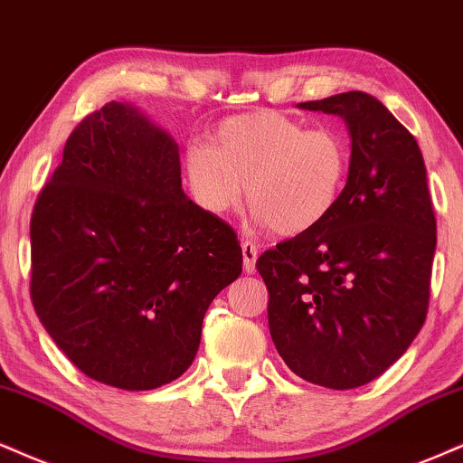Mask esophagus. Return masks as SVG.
<instances>
[{
    "mask_svg": "<svg viewBox=\"0 0 463 463\" xmlns=\"http://www.w3.org/2000/svg\"><path fill=\"white\" fill-rule=\"evenodd\" d=\"M258 247H255L250 241H242V260H244V270L249 272V275H253L255 272V261H258Z\"/></svg>",
    "mask_w": 463,
    "mask_h": 463,
    "instance_id": "obj_1",
    "label": "esophagus"
}]
</instances>
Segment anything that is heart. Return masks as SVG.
I'll use <instances>...</instances> for the list:
<instances>
[{"instance_id":"heart-1","label":"heart","mask_w":463,"mask_h":463,"mask_svg":"<svg viewBox=\"0 0 463 463\" xmlns=\"http://www.w3.org/2000/svg\"><path fill=\"white\" fill-rule=\"evenodd\" d=\"M182 163L203 210L221 214L236 208L247 184L253 219L281 236H296L333 214L344 195L350 150L335 130L258 111L222 122L213 146H186Z\"/></svg>"}]
</instances>
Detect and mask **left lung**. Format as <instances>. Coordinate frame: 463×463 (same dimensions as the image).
Masks as SVG:
<instances>
[{
	"label": "left lung",
	"mask_w": 463,
	"mask_h": 463,
	"mask_svg": "<svg viewBox=\"0 0 463 463\" xmlns=\"http://www.w3.org/2000/svg\"><path fill=\"white\" fill-rule=\"evenodd\" d=\"M298 107L344 119L350 171L333 214L266 250L258 270L285 364L347 391L384 373L423 326L436 216L420 147L378 99L344 92Z\"/></svg>",
	"instance_id": "8db88e82"
}]
</instances>
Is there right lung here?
Instances as JSON below:
<instances>
[{"mask_svg": "<svg viewBox=\"0 0 463 463\" xmlns=\"http://www.w3.org/2000/svg\"><path fill=\"white\" fill-rule=\"evenodd\" d=\"M30 238L44 330L88 378L124 391L180 378L210 302L242 272L232 227L182 191L174 137L130 102L72 130Z\"/></svg>", "mask_w": 463, "mask_h": 463, "instance_id": "add662e5", "label": "right lung"}]
</instances>
